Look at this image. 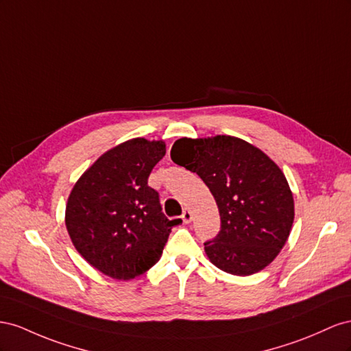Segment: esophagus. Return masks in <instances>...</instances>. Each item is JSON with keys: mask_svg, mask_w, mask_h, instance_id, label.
<instances>
[{"mask_svg": "<svg viewBox=\"0 0 351 351\" xmlns=\"http://www.w3.org/2000/svg\"><path fill=\"white\" fill-rule=\"evenodd\" d=\"M182 220H184V223H189L193 220V212L189 208H185L184 210V213H182Z\"/></svg>", "mask_w": 351, "mask_h": 351, "instance_id": "34e87169", "label": "esophagus"}]
</instances>
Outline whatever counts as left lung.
Returning a JSON list of instances; mask_svg holds the SVG:
<instances>
[{
    "label": "left lung",
    "mask_w": 351,
    "mask_h": 351,
    "mask_svg": "<svg viewBox=\"0 0 351 351\" xmlns=\"http://www.w3.org/2000/svg\"><path fill=\"white\" fill-rule=\"evenodd\" d=\"M179 166L203 179L220 215L206 254L226 274L247 276L281 252L294 222V198L282 170L262 149L228 135L181 138L170 149Z\"/></svg>",
    "instance_id": "obj_1"
}]
</instances>
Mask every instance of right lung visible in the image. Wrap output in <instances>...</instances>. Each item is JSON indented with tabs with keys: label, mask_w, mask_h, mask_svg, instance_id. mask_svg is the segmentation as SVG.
<instances>
[{
	"label": "right lung",
	"mask_w": 351,
	"mask_h": 351,
	"mask_svg": "<svg viewBox=\"0 0 351 351\" xmlns=\"http://www.w3.org/2000/svg\"><path fill=\"white\" fill-rule=\"evenodd\" d=\"M166 154L163 141L134 138L108 149L77 179L66 206L70 239L99 272L128 281L162 257L172 226L158 193L148 186Z\"/></svg>",
	"instance_id": "add662e5"
}]
</instances>
